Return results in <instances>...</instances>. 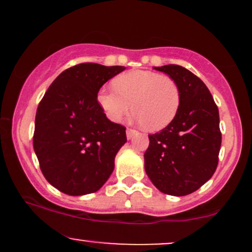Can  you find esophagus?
Instances as JSON below:
<instances>
[{
  "label": "esophagus",
  "mask_w": 252,
  "mask_h": 252,
  "mask_svg": "<svg viewBox=\"0 0 252 252\" xmlns=\"http://www.w3.org/2000/svg\"><path fill=\"white\" fill-rule=\"evenodd\" d=\"M136 134H137V131H136L135 129H131V128L126 129V137H128V140L134 137V135H136Z\"/></svg>",
  "instance_id": "esophagus-1"
}]
</instances>
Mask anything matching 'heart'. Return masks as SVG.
<instances>
[{"label":"heart","instance_id":"obj_1","mask_svg":"<svg viewBox=\"0 0 252 252\" xmlns=\"http://www.w3.org/2000/svg\"><path fill=\"white\" fill-rule=\"evenodd\" d=\"M115 87L98 92V103L114 122L131 109L135 120L144 128L158 131L173 122L181 104V91L173 78L152 71L136 70L121 74Z\"/></svg>","mask_w":252,"mask_h":252}]
</instances>
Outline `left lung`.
I'll return each instance as SVG.
<instances>
[{"label":"left lung","instance_id":"left-lung-1","mask_svg":"<svg viewBox=\"0 0 252 252\" xmlns=\"http://www.w3.org/2000/svg\"><path fill=\"white\" fill-rule=\"evenodd\" d=\"M154 68L178 83L181 104L169 126L149 135L144 168L158 190L187 195L210 180L218 166L221 144L218 106L207 86L187 68L179 65Z\"/></svg>","mask_w":252,"mask_h":252}]
</instances>
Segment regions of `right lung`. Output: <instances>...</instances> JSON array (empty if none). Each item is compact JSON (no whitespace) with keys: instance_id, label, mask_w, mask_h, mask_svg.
I'll return each instance as SVG.
<instances>
[{"instance_id":"obj_1","label":"right lung","mask_w":252,"mask_h":252,"mask_svg":"<svg viewBox=\"0 0 252 252\" xmlns=\"http://www.w3.org/2000/svg\"><path fill=\"white\" fill-rule=\"evenodd\" d=\"M124 70L78 63L56 78L39 103L34 152L46 180L60 192H97L111 175L115 156L126 142V126L108 120L97 94Z\"/></svg>"}]
</instances>
